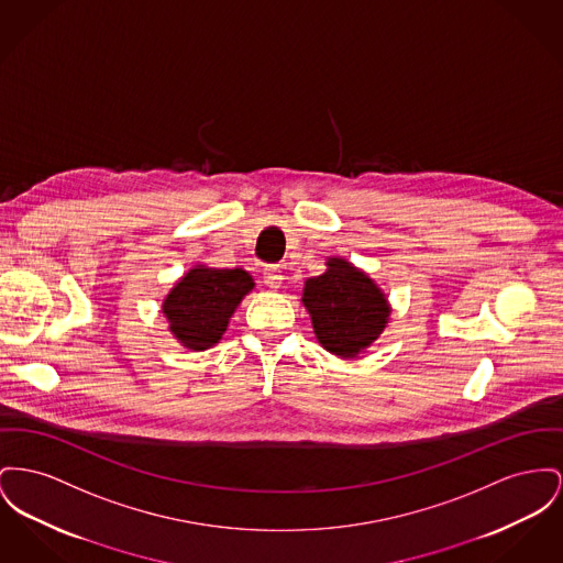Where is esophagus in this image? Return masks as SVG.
Masks as SVG:
<instances>
[{
    "label": "esophagus",
    "mask_w": 563,
    "mask_h": 563,
    "mask_svg": "<svg viewBox=\"0 0 563 563\" xmlns=\"http://www.w3.org/2000/svg\"><path fill=\"white\" fill-rule=\"evenodd\" d=\"M264 283L269 289H278L283 285V269L278 265H267L264 269Z\"/></svg>",
    "instance_id": "esophagus-1"
}]
</instances>
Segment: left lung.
<instances>
[{
	"label": "left lung",
	"instance_id": "1",
	"mask_svg": "<svg viewBox=\"0 0 563 563\" xmlns=\"http://www.w3.org/2000/svg\"><path fill=\"white\" fill-rule=\"evenodd\" d=\"M303 306L319 342L340 357H355L385 330L389 306L364 272L330 260L328 272L306 280Z\"/></svg>",
	"mask_w": 563,
	"mask_h": 563
}]
</instances>
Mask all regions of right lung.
<instances>
[{
    "label": "right lung",
    "instance_id": "1",
    "mask_svg": "<svg viewBox=\"0 0 563 563\" xmlns=\"http://www.w3.org/2000/svg\"><path fill=\"white\" fill-rule=\"evenodd\" d=\"M249 272L196 265L169 291L164 314L172 333L189 349L203 351L221 340L235 306L253 289Z\"/></svg>",
    "mask_w": 563,
    "mask_h": 563
}]
</instances>
